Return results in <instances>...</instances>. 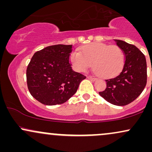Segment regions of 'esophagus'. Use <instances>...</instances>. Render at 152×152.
Instances as JSON below:
<instances>
[{
	"label": "esophagus",
	"mask_w": 152,
	"mask_h": 152,
	"mask_svg": "<svg viewBox=\"0 0 152 152\" xmlns=\"http://www.w3.org/2000/svg\"><path fill=\"white\" fill-rule=\"evenodd\" d=\"M87 78H88V79L91 80V81H95L96 80V78H94V77H92V76H87Z\"/></svg>",
	"instance_id": "obj_1"
}]
</instances>
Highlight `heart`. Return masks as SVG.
I'll list each match as a JSON object with an SVG mask.
<instances>
[{
	"label": "heart",
	"instance_id": "obj_1",
	"mask_svg": "<svg viewBox=\"0 0 152 152\" xmlns=\"http://www.w3.org/2000/svg\"><path fill=\"white\" fill-rule=\"evenodd\" d=\"M70 61L75 71L85 72L92 66L95 74L109 78L116 76L124 64V54L116 45L110 46L104 43H92L82 47L81 53L73 51Z\"/></svg>",
	"mask_w": 152,
	"mask_h": 152
}]
</instances>
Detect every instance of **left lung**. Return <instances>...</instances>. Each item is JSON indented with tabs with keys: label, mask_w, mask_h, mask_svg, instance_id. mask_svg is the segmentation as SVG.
Returning a JSON list of instances; mask_svg holds the SVG:
<instances>
[{
	"label": "left lung",
	"mask_w": 152,
	"mask_h": 152,
	"mask_svg": "<svg viewBox=\"0 0 152 152\" xmlns=\"http://www.w3.org/2000/svg\"><path fill=\"white\" fill-rule=\"evenodd\" d=\"M124 54V64L120 74L106 79V88L99 92L108 102L125 106L134 102L142 94L147 81L146 61L139 48L121 40H114Z\"/></svg>",
	"instance_id": "obj_1"
}]
</instances>
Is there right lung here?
Wrapping results in <instances>:
<instances>
[{"mask_svg":"<svg viewBox=\"0 0 152 152\" xmlns=\"http://www.w3.org/2000/svg\"><path fill=\"white\" fill-rule=\"evenodd\" d=\"M72 45H53L34 53L26 69L32 96L48 106L65 103L77 91L84 75L75 72L70 64Z\"/></svg>","mask_w":152,"mask_h":152,"instance_id":"obj_1","label":"right lung"}]
</instances>
